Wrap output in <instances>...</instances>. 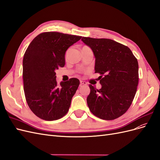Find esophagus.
Returning a JSON list of instances; mask_svg holds the SVG:
<instances>
[{
	"label": "esophagus",
	"mask_w": 160,
	"mask_h": 160,
	"mask_svg": "<svg viewBox=\"0 0 160 160\" xmlns=\"http://www.w3.org/2000/svg\"><path fill=\"white\" fill-rule=\"evenodd\" d=\"M80 83H81V85H87V83L85 81H82V80H81L80 81Z\"/></svg>",
	"instance_id": "1"
}]
</instances>
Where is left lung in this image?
Returning <instances> with one entry per match:
<instances>
[{
	"label": "left lung",
	"instance_id": "1",
	"mask_svg": "<svg viewBox=\"0 0 160 160\" xmlns=\"http://www.w3.org/2000/svg\"><path fill=\"white\" fill-rule=\"evenodd\" d=\"M93 51L95 72L100 73V89L91 84L87 103L91 112L105 120H113L129 108L139 81L138 62L129 47L108 38H81Z\"/></svg>",
	"mask_w": 160,
	"mask_h": 160
}]
</instances>
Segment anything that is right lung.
<instances>
[{
  "label": "right lung",
  "mask_w": 160,
  "mask_h": 160,
  "mask_svg": "<svg viewBox=\"0 0 160 160\" xmlns=\"http://www.w3.org/2000/svg\"><path fill=\"white\" fill-rule=\"evenodd\" d=\"M81 38L57 32H42L25 51L22 61L25 98L34 114L42 119L57 120L68 112L80 82L71 78L58 85L55 70L65 66L66 51Z\"/></svg>",
  "instance_id": "obj_1"
}]
</instances>
